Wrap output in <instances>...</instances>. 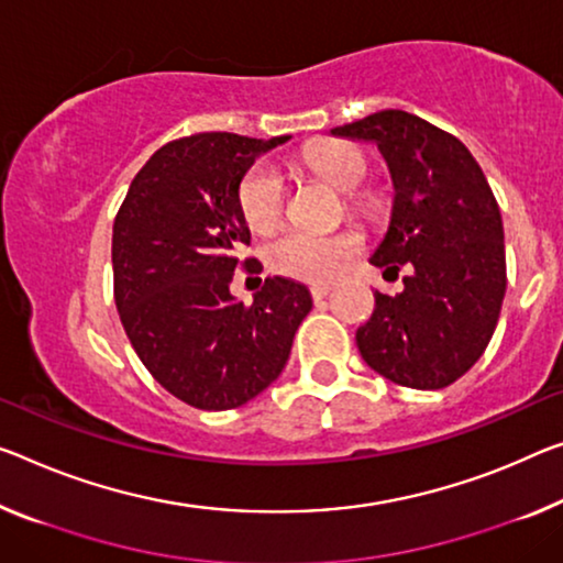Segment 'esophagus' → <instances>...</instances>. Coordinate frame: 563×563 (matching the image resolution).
<instances>
[{
	"mask_svg": "<svg viewBox=\"0 0 563 563\" xmlns=\"http://www.w3.org/2000/svg\"><path fill=\"white\" fill-rule=\"evenodd\" d=\"M330 291H332L330 284H314V287H311V297H314V301H322Z\"/></svg>",
	"mask_w": 563,
	"mask_h": 563,
	"instance_id": "esophagus-1",
	"label": "esophagus"
}]
</instances>
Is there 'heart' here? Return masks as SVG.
<instances>
[{"instance_id":"obj_1","label":"heart","mask_w":563,"mask_h":563,"mask_svg":"<svg viewBox=\"0 0 563 563\" xmlns=\"http://www.w3.org/2000/svg\"><path fill=\"white\" fill-rule=\"evenodd\" d=\"M307 166L332 184L336 191L352 194L365 184L369 163L357 145L324 143L307 153ZM354 203L369 209L372 198L352 194ZM239 211L246 227L256 233H269L284 213V180L269 163H258L239 186ZM360 252L354 233H309L287 231L266 249L272 272L307 284H327L344 269V264Z\"/></svg>"}]
</instances>
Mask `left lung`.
I'll use <instances>...</instances> for the list:
<instances>
[{
  "instance_id": "1",
  "label": "left lung",
  "mask_w": 563,
  "mask_h": 563,
  "mask_svg": "<svg viewBox=\"0 0 563 563\" xmlns=\"http://www.w3.org/2000/svg\"><path fill=\"white\" fill-rule=\"evenodd\" d=\"M330 135L375 143L393 178L390 223L372 266L402 276L375 291L357 330L362 360L397 385L440 390L465 375L496 330L506 294L504 221L486 176L455 135L405 110H379Z\"/></svg>"
}]
</instances>
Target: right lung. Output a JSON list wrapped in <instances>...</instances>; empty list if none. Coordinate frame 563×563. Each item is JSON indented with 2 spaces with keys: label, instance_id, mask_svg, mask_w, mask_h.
Wrapping results in <instances>:
<instances>
[{
  "label": "right lung",
  "instance_id": "1",
  "mask_svg": "<svg viewBox=\"0 0 563 563\" xmlns=\"http://www.w3.org/2000/svg\"><path fill=\"white\" fill-rule=\"evenodd\" d=\"M289 141L198 133L163 145L137 170L112 227L128 340L151 375L198 410H231L264 393L311 309L309 289L287 276L266 279L252 305L229 289L252 241L241 180Z\"/></svg>",
  "mask_w": 563,
  "mask_h": 563
}]
</instances>
